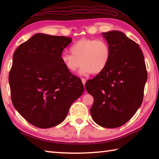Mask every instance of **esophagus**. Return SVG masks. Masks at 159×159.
I'll return each mask as SVG.
<instances>
[{
	"label": "esophagus",
	"mask_w": 159,
	"mask_h": 159,
	"mask_svg": "<svg viewBox=\"0 0 159 159\" xmlns=\"http://www.w3.org/2000/svg\"><path fill=\"white\" fill-rule=\"evenodd\" d=\"M81 80H82V83L83 85L85 84V82H86V80L85 79H81Z\"/></svg>",
	"instance_id": "obj_1"
}]
</instances>
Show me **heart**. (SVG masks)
Wrapping results in <instances>:
<instances>
[{
    "label": "heart",
    "instance_id": "b5f03b06",
    "mask_svg": "<svg viewBox=\"0 0 159 159\" xmlns=\"http://www.w3.org/2000/svg\"><path fill=\"white\" fill-rule=\"evenodd\" d=\"M72 54H61L60 60L70 72H75L83 65L80 71L82 75L101 74L107 68L111 59V47L104 39L83 38L70 48Z\"/></svg>",
    "mask_w": 159,
    "mask_h": 159
}]
</instances>
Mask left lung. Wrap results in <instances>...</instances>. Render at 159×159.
<instances>
[{"instance_id":"left-lung-1","label":"left lung","mask_w":159,"mask_h":159,"mask_svg":"<svg viewBox=\"0 0 159 159\" xmlns=\"http://www.w3.org/2000/svg\"><path fill=\"white\" fill-rule=\"evenodd\" d=\"M102 35L111 47V59L104 71L85 87L94 98L90 109L94 121L115 128L127 123L141 106L147 72L138 43L120 31Z\"/></svg>"}]
</instances>
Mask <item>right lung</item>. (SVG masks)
I'll return each instance as SVG.
<instances>
[{"label":"right lung","mask_w":159,"mask_h":159,"mask_svg":"<svg viewBox=\"0 0 159 159\" xmlns=\"http://www.w3.org/2000/svg\"><path fill=\"white\" fill-rule=\"evenodd\" d=\"M71 38L36 34L15 51L9 74L13 106L36 127L49 128L65 119L84 86L61 63Z\"/></svg>","instance_id":"1"}]
</instances>
